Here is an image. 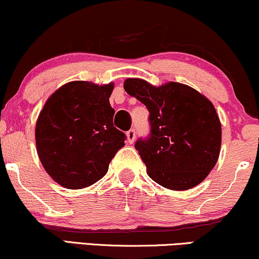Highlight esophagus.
Wrapping results in <instances>:
<instances>
[{
  "label": "esophagus",
  "mask_w": 259,
  "mask_h": 259,
  "mask_svg": "<svg viewBox=\"0 0 259 259\" xmlns=\"http://www.w3.org/2000/svg\"><path fill=\"white\" fill-rule=\"evenodd\" d=\"M126 137H127V143L133 144L134 140H136V131L130 130L128 132L126 133Z\"/></svg>",
  "instance_id": "1"
}]
</instances>
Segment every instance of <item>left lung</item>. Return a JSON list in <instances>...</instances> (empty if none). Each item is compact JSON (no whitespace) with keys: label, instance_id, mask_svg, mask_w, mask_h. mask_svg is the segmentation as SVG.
Listing matches in <instances>:
<instances>
[{"label":"left lung","instance_id":"8db88e82","mask_svg":"<svg viewBox=\"0 0 259 259\" xmlns=\"http://www.w3.org/2000/svg\"><path fill=\"white\" fill-rule=\"evenodd\" d=\"M123 88L150 113L149 137L134 145L147 175L171 190H187L202 182L215 166L221 146V123L213 103L177 82L154 87L128 78Z\"/></svg>","mask_w":259,"mask_h":259}]
</instances>
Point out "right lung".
Segmentation results:
<instances>
[{
	"label": "right lung",
	"mask_w": 259,
	"mask_h": 259,
	"mask_svg": "<svg viewBox=\"0 0 259 259\" xmlns=\"http://www.w3.org/2000/svg\"><path fill=\"white\" fill-rule=\"evenodd\" d=\"M114 84L75 80L56 90L35 125L36 151L44 169L68 189H82L102 179L125 145L115 128L109 97Z\"/></svg>",
	"instance_id": "1"
}]
</instances>
